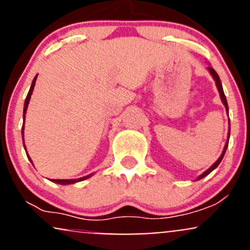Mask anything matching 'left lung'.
I'll return each mask as SVG.
<instances>
[{
    "label": "left lung",
    "instance_id": "1",
    "mask_svg": "<svg viewBox=\"0 0 250 250\" xmlns=\"http://www.w3.org/2000/svg\"><path fill=\"white\" fill-rule=\"evenodd\" d=\"M208 69H209V71H210V74H211V75H213V77H214V80H215V83H216V87H217V89H219V93H220L221 100H222V103H223V104H225V107H226V109H227V113H228V104H227V100H226L225 93H223V89H222V84H221L220 77H219V75H217V73H216V71H215V70L213 69V68H211V67H208ZM229 135H230V128H229V133H228V140H227V143H226V146H225V149H223L222 154H221V156L219 157V160H217V161L215 162L214 165L211 166V167L208 169V170H206L205 173H203L202 175H200V176H199V179H197V180H200V179H203V177H205V176H207V175H208L209 173H211V171H213L214 169L216 168L217 166L220 165V162L222 161L223 156H225V153H226V150H227V147H228V142H229Z\"/></svg>",
    "mask_w": 250,
    "mask_h": 250
}]
</instances>
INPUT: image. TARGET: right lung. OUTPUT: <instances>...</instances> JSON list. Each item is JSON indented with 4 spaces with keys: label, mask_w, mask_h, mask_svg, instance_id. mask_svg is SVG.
<instances>
[{
    "label": "right lung",
    "mask_w": 250,
    "mask_h": 250,
    "mask_svg": "<svg viewBox=\"0 0 250 250\" xmlns=\"http://www.w3.org/2000/svg\"><path fill=\"white\" fill-rule=\"evenodd\" d=\"M36 77H34L33 80V83H31V87L29 89V93H28L27 97H25V101H24V108H23V120H24V115H25V111H27V108H28V103L30 101V96H31V93H33L34 90V87H35V81H36ZM23 128H24V122H23V127H22V134H23ZM90 176V175H88V176H84V177H81V179H75V180H53V182H56V183H60V185H70V183H75V182H79V181H83L85 179H88V177Z\"/></svg>",
    "instance_id": "1"
}]
</instances>
